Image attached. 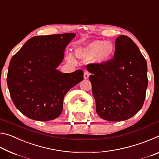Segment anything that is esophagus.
Instances as JSON below:
<instances>
[{"label":"esophagus","mask_w":159,"mask_h":159,"mask_svg":"<svg viewBox=\"0 0 159 159\" xmlns=\"http://www.w3.org/2000/svg\"><path fill=\"white\" fill-rule=\"evenodd\" d=\"M90 76V74L88 73V71H85L84 72V79H88Z\"/></svg>","instance_id":"1"}]
</instances>
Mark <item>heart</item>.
Here are the masks:
<instances>
[{
  "instance_id": "b5f03b06",
  "label": "heart",
  "mask_w": 159,
  "mask_h": 159,
  "mask_svg": "<svg viewBox=\"0 0 159 159\" xmlns=\"http://www.w3.org/2000/svg\"><path fill=\"white\" fill-rule=\"evenodd\" d=\"M114 46L110 41L97 40L83 46L75 49V56L83 61H91L98 64H104L110 60L114 55ZM66 59L71 64L76 63V59L71 53L66 55Z\"/></svg>"
}]
</instances>
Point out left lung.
Listing matches in <instances>:
<instances>
[{
	"label": "left lung",
	"mask_w": 159,
	"mask_h": 159,
	"mask_svg": "<svg viewBox=\"0 0 159 159\" xmlns=\"http://www.w3.org/2000/svg\"><path fill=\"white\" fill-rule=\"evenodd\" d=\"M96 111L109 121H121L136 114L143 106L148 85L146 60L127 36L115 42L114 58L101 64H90Z\"/></svg>",
	"instance_id": "left-lung-1"
}]
</instances>
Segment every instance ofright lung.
I'll list each match as a JSON object with an SVG mask.
<instances>
[{
    "mask_svg": "<svg viewBox=\"0 0 159 159\" xmlns=\"http://www.w3.org/2000/svg\"><path fill=\"white\" fill-rule=\"evenodd\" d=\"M75 36L67 33L32 37L12 57L7 86L13 103L26 116L39 121L57 118L66 93L83 80L82 70L64 74L57 69Z\"/></svg>",
    "mask_w": 159,
    "mask_h": 159,
    "instance_id": "obj_1",
    "label": "right lung"
}]
</instances>
